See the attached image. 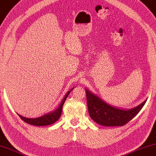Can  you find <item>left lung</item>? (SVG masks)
Instances as JSON below:
<instances>
[{
    "label": "left lung",
    "mask_w": 156,
    "mask_h": 156,
    "mask_svg": "<svg viewBox=\"0 0 156 156\" xmlns=\"http://www.w3.org/2000/svg\"><path fill=\"white\" fill-rule=\"evenodd\" d=\"M85 93L89 115L92 119L106 126H121L127 124L139 112L146 102L145 100L139 106L125 110L107 104L88 90H85Z\"/></svg>",
    "instance_id": "1"
}]
</instances>
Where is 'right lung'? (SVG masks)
Returning a JSON list of instances; mask_svg holds the SVG:
<instances>
[{
	"label": "right lung",
	"instance_id": "1",
	"mask_svg": "<svg viewBox=\"0 0 156 156\" xmlns=\"http://www.w3.org/2000/svg\"><path fill=\"white\" fill-rule=\"evenodd\" d=\"M73 89V87L71 90H70L66 94L64 98H63V99L61 101L60 105H59L58 108H57L56 110L51 112L48 114H46V115L41 116L40 117L34 118V119H30V118L24 117L23 116L18 115V114H17V115H19V117H20L24 122L27 123V124L34 125V126H47V125L54 124V123H55L57 120L59 119V117H60V116L61 115V112H62L63 105L64 104L65 101L66 100L68 96H69V93H71V91Z\"/></svg>",
	"mask_w": 156,
	"mask_h": 156
}]
</instances>
